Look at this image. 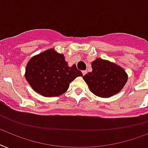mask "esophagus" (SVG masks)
<instances>
[{
  "label": "esophagus",
  "mask_w": 148,
  "mask_h": 148,
  "mask_svg": "<svg viewBox=\"0 0 148 148\" xmlns=\"http://www.w3.org/2000/svg\"><path fill=\"white\" fill-rule=\"evenodd\" d=\"M86 70H84V71H82V74H83V75H85V74H86Z\"/></svg>",
  "instance_id": "34e87169"
}]
</instances>
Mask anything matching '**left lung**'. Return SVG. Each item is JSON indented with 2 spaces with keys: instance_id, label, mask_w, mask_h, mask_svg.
Returning <instances> with one entry per match:
<instances>
[{
  "instance_id": "left-lung-1",
  "label": "left lung",
  "mask_w": 148,
  "mask_h": 148,
  "mask_svg": "<svg viewBox=\"0 0 148 148\" xmlns=\"http://www.w3.org/2000/svg\"><path fill=\"white\" fill-rule=\"evenodd\" d=\"M91 72L83 77L90 90L98 97L108 98L119 93L128 80L125 70L116 64L102 58L91 63Z\"/></svg>"
}]
</instances>
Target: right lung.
<instances>
[{"mask_svg": "<svg viewBox=\"0 0 148 148\" xmlns=\"http://www.w3.org/2000/svg\"><path fill=\"white\" fill-rule=\"evenodd\" d=\"M82 72L73 64L69 67L62 54L53 49L35 55L26 64V77L33 90L46 97H58L65 93L70 83Z\"/></svg>", "mask_w": 148, "mask_h": 148, "instance_id": "right-lung-1", "label": "right lung"}]
</instances>
